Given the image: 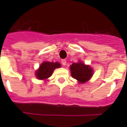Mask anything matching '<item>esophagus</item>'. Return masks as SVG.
Segmentation results:
<instances>
[{
  "mask_svg": "<svg viewBox=\"0 0 127 127\" xmlns=\"http://www.w3.org/2000/svg\"><path fill=\"white\" fill-rule=\"evenodd\" d=\"M62 64L63 65H66V61H65V59H62Z\"/></svg>",
  "mask_w": 127,
  "mask_h": 127,
  "instance_id": "obj_1",
  "label": "esophagus"
}]
</instances>
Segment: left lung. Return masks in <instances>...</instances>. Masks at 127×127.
I'll return each instance as SVG.
<instances>
[{"mask_svg":"<svg viewBox=\"0 0 127 127\" xmlns=\"http://www.w3.org/2000/svg\"><path fill=\"white\" fill-rule=\"evenodd\" d=\"M71 75L80 83L88 81L92 76V69L82 62L73 63L70 66Z\"/></svg>","mask_w":127,"mask_h":127,"instance_id":"1","label":"left lung"}]
</instances>
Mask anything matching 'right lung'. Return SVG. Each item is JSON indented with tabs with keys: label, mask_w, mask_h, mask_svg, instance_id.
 <instances>
[{
	"label": "right lung",
	"mask_w": 127,
	"mask_h": 127,
	"mask_svg": "<svg viewBox=\"0 0 127 127\" xmlns=\"http://www.w3.org/2000/svg\"><path fill=\"white\" fill-rule=\"evenodd\" d=\"M60 66V64L57 62H44L39 66V70L37 71V78L41 80L46 79L52 75L55 68H59Z\"/></svg>",
	"instance_id": "obj_1"
}]
</instances>
